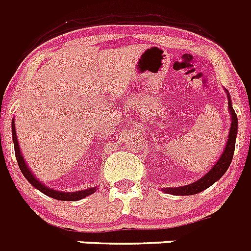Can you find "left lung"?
Returning a JSON list of instances; mask_svg holds the SVG:
<instances>
[{"mask_svg": "<svg viewBox=\"0 0 251 251\" xmlns=\"http://www.w3.org/2000/svg\"><path fill=\"white\" fill-rule=\"evenodd\" d=\"M226 93H227V100H229L227 106H229V112L231 114V127H230L229 138H227V142H226L223 154L220 156L219 161L215 163L214 167L208 171L205 176L201 177L200 179H197L196 182L186 186H179V187H167L163 190L167 194L176 195V196H188V195L199 194V192L203 191V190L208 188L211 185H214L216 181H219L224 176L226 171H227V168H229L230 163L232 161V156H234L235 141H236V134H238V117H236V113H235L234 108H232L229 92L226 90Z\"/></svg>", "mask_w": 251, "mask_h": 251, "instance_id": "1", "label": "left lung"}]
</instances>
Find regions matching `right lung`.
Here are the masks:
<instances>
[{"mask_svg":"<svg viewBox=\"0 0 251 251\" xmlns=\"http://www.w3.org/2000/svg\"><path fill=\"white\" fill-rule=\"evenodd\" d=\"M12 139H13V146H15V154H16L17 163H19V167L20 170H21L22 175L25 176V178L27 179L31 185L34 186L35 188H37L39 191L43 192V194H45L46 196H50L52 197V199H55V200H60V201H77L95 192V190H97L95 187L86 188V190H81V191H75V192H61V191H56V190H52V188L50 187H46L45 185H43V183L40 182L39 179L35 177V175H32L30 168H28L27 165H26V162L25 159H24V157H22L21 152H20L19 142H17V137H16V129H15V122L13 121H12Z\"/></svg>","mask_w":251,"mask_h":251,"instance_id":"1","label":"right lung"}]
</instances>
